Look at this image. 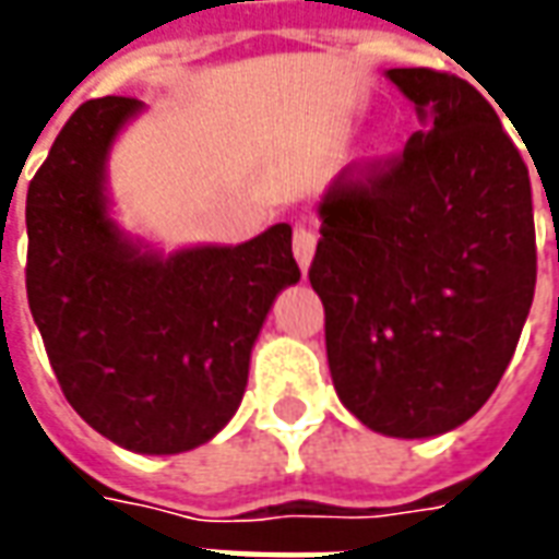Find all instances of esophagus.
<instances>
[{"instance_id": "obj_1", "label": "esophagus", "mask_w": 559, "mask_h": 559, "mask_svg": "<svg viewBox=\"0 0 559 559\" xmlns=\"http://www.w3.org/2000/svg\"><path fill=\"white\" fill-rule=\"evenodd\" d=\"M314 251H317V233L311 227H296L293 230V257H296V263L302 272H308L311 266V260H314Z\"/></svg>"}]
</instances>
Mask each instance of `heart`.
<instances>
[{"instance_id": "1", "label": "heart", "mask_w": 559, "mask_h": 559, "mask_svg": "<svg viewBox=\"0 0 559 559\" xmlns=\"http://www.w3.org/2000/svg\"><path fill=\"white\" fill-rule=\"evenodd\" d=\"M380 146H383L380 140H371V146H368V155H377V152H380Z\"/></svg>"}]
</instances>
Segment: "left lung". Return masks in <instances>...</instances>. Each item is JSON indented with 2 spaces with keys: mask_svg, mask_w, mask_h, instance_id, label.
Returning a JSON list of instances; mask_svg holds the SVG:
<instances>
[{
  "mask_svg": "<svg viewBox=\"0 0 559 559\" xmlns=\"http://www.w3.org/2000/svg\"><path fill=\"white\" fill-rule=\"evenodd\" d=\"M419 131L320 203L311 287L341 404L365 428L437 437L500 383L536 290L527 164L467 80L389 68Z\"/></svg>",
  "mask_w": 559,
  "mask_h": 559,
  "instance_id": "left-lung-1",
  "label": "left lung"
}]
</instances>
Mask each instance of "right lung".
<instances>
[{"instance_id": "1", "label": "right lung", "mask_w": 559, "mask_h": 559, "mask_svg": "<svg viewBox=\"0 0 559 559\" xmlns=\"http://www.w3.org/2000/svg\"><path fill=\"white\" fill-rule=\"evenodd\" d=\"M143 110L107 95L59 131L26 194V293L80 419L128 452L179 455L236 416L257 335L299 266L290 224L176 251L128 233L107 160Z\"/></svg>"}]
</instances>
